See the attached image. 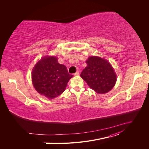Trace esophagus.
<instances>
[{
    "mask_svg": "<svg viewBox=\"0 0 149 149\" xmlns=\"http://www.w3.org/2000/svg\"><path fill=\"white\" fill-rule=\"evenodd\" d=\"M79 74V71H76V73H74V75L75 76H78Z\"/></svg>",
    "mask_w": 149,
    "mask_h": 149,
    "instance_id": "34e87169",
    "label": "esophagus"
}]
</instances>
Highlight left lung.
Segmentation results:
<instances>
[{"instance_id": "left-lung-1", "label": "left lung", "mask_w": 149, "mask_h": 149, "mask_svg": "<svg viewBox=\"0 0 149 149\" xmlns=\"http://www.w3.org/2000/svg\"><path fill=\"white\" fill-rule=\"evenodd\" d=\"M86 63L80 76L89 86L99 94L111 91L116 84V74L109 63L100 57L91 56Z\"/></svg>"}]
</instances>
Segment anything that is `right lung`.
Wrapping results in <instances>:
<instances>
[{"instance_id":"obj_1","label":"right lung","mask_w":149,"mask_h":149,"mask_svg":"<svg viewBox=\"0 0 149 149\" xmlns=\"http://www.w3.org/2000/svg\"><path fill=\"white\" fill-rule=\"evenodd\" d=\"M72 77L66 66L60 64L55 56L43 58L36 64L31 74L37 91L50 100L62 94Z\"/></svg>"}]
</instances>
